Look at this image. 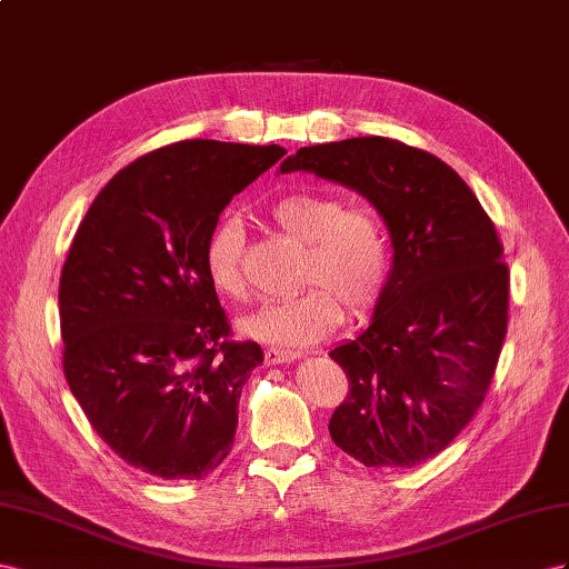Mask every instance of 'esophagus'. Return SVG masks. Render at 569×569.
<instances>
[{
	"label": "esophagus",
	"instance_id": "1",
	"mask_svg": "<svg viewBox=\"0 0 569 569\" xmlns=\"http://www.w3.org/2000/svg\"><path fill=\"white\" fill-rule=\"evenodd\" d=\"M302 352H296V350H283V348H269L264 352V360L267 365H288V362H296L300 360Z\"/></svg>",
	"mask_w": 569,
	"mask_h": 569
}]
</instances>
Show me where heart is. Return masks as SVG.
<instances>
[{"mask_svg":"<svg viewBox=\"0 0 569 569\" xmlns=\"http://www.w3.org/2000/svg\"><path fill=\"white\" fill-rule=\"evenodd\" d=\"M271 219L286 233L307 242L300 267L302 293L267 302L240 321V331L264 343L300 348L338 329L343 307L365 315L375 305L391 271V240L371 207H343L331 194L298 190L271 204ZM209 283L226 298H246L242 226L223 217L204 246Z\"/></svg>","mask_w":569,"mask_h":569,"instance_id":"heart-1","label":"heart"}]
</instances>
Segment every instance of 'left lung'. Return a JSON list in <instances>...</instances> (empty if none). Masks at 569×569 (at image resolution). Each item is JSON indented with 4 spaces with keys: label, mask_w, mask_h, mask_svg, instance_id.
<instances>
[{
    "label": "left lung",
    "mask_w": 569,
    "mask_h": 569,
    "mask_svg": "<svg viewBox=\"0 0 569 569\" xmlns=\"http://www.w3.org/2000/svg\"><path fill=\"white\" fill-rule=\"evenodd\" d=\"M279 171L362 194L391 236L369 327L329 352L350 381L333 443L365 467L438 456L481 408L508 329L510 273L491 219L446 161L379 136L300 148Z\"/></svg>",
    "instance_id": "obj_1"
}]
</instances>
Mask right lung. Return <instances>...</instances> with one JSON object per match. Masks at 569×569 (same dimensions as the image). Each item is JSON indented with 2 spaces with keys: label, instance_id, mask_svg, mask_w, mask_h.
I'll list each match as a JSON object with an SVG mask.
<instances>
[{
  "label": "right lung",
  "instance_id": "1",
  "mask_svg": "<svg viewBox=\"0 0 569 569\" xmlns=\"http://www.w3.org/2000/svg\"><path fill=\"white\" fill-rule=\"evenodd\" d=\"M286 154L183 140L97 194L59 283L63 375L102 441L159 479H202L231 452L238 400L262 365L204 271L219 214Z\"/></svg>",
  "mask_w": 569,
  "mask_h": 569
}]
</instances>
